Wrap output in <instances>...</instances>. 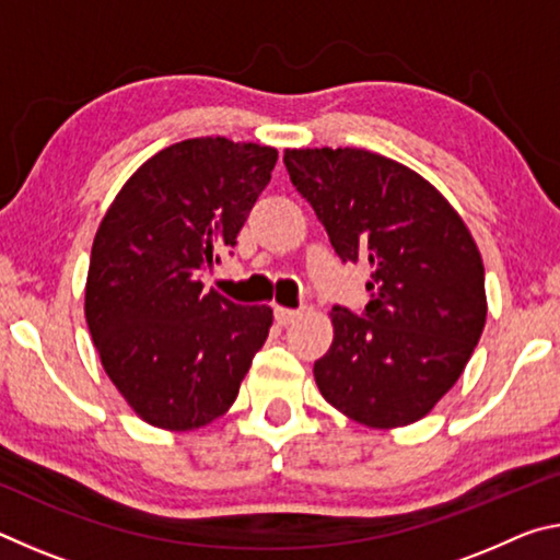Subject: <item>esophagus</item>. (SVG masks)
Masks as SVG:
<instances>
[{"label": "esophagus", "instance_id": "esophagus-1", "mask_svg": "<svg viewBox=\"0 0 560 560\" xmlns=\"http://www.w3.org/2000/svg\"><path fill=\"white\" fill-rule=\"evenodd\" d=\"M273 316H277V324H279V326H289V324H293V320H296V318L301 316V311L277 306V308H273Z\"/></svg>", "mask_w": 560, "mask_h": 560}]
</instances>
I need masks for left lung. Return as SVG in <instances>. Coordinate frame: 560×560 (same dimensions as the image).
<instances>
[{
  "mask_svg": "<svg viewBox=\"0 0 560 560\" xmlns=\"http://www.w3.org/2000/svg\"><path fill=\"white\" fill-rule=\"evenodd\" d=\"M283 165L343 261L371 267V303L330 308L316 360L324 400L395 430L422 420L467 368L487 324L485 264L459 212L415 170L360 148H289Z\"/></svg>",
  "mask_w": 560,
  "mask_h": 560,
  "instance_id": "8db88e82",
  "label": "left lung"
}]
</instances>
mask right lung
I'll use <instances>...</instances> for the list:
<instances>
[{
  "label": "right lung",
  "instance_id": "add662e5",
  "mask_svg": "<svg viewBox=\"0 0 560 560\" xmlns=\"http://www.w3.org/2000/svg\"><path fill=\"white\" fill-rule=\"evenodd\" d=\"M277 148L189 138L145 160L103 214L86 279L101 365L140 420L192 432L234 405L269 306L205 291L277 165Z\"/></svg>",
  "mask_w": 560,
  "mask_h": 560
}]
</instances>
